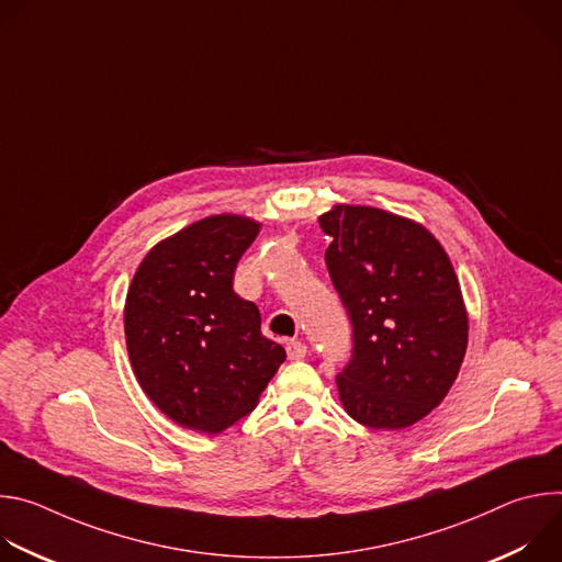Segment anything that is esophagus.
I'll return each instance as SVG.
<instances>
[{"label":"esophagus","mask_w":562,"mask_h":562,"mask_svg":"<svg viewBox=\"0 0 562 562\" xmlns=\"http://www.w3.org/2000/svg\"><path fill=\"white\" fill-rule=\"evenodd\" d=\"M286 356L289 360H302L306 356V345L300 340H289L286 342Z\"/></svg>","instance_id":"1"}]
</instances>
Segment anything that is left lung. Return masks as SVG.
Listing matches in <instances>:
<instances>
[{
	"label": "left lung",
	"instance_id": "8db88e82",
	"mask_svg": "<svg viewBox=\"0 0 562 562\" xmlns=\"http://www.w3.org/2000/svg\"><path fill=\"white\" fill-rule=\"evenodd\" d=\"M331 282L351 319V358L336 378L347 414L405 429L451 389L467 351V308L453 267L420 224L371 206L319 217Z\"/></svg>",
	"mask_w": 562,
	"mask_h": 562
}]
</instances>
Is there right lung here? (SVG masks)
<instances>
[{"label": "right lung", "mask_w": 562, "mask_h": 562, "mask_svg": "<svg viewBox=\"0 0 562 562\" xmlns=\"http://www.w3.org/2000/svg\"><path fill=\"white\" fill-rule=\"evenodd\" d=\"M258 233L249 217H204L153 247L128 286L124 331L137 382L187 429L217 434L251 414L286 358L262 336L258 306L233 291Z\"/></svg>", "instance_id": "1"}]
</instances>
